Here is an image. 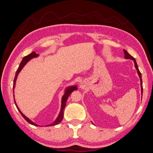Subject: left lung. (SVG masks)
I'll list each match as a JSON object with an SVG mask.
<instances>
[{
	"label": "left lung",
	"instance_id": "8db88e82",
	"mask_svg": "<svg viewBox=\"0 0 153 153\" xmlns=\"http://www.w3.org/2000/svg\"><path fill=\"white\" fill-rule=\"evenodd\" d=\"M123 52H124V53H125V59H132V60L134 61V66H135L137 70V73H138L139 74V76L140 77V86H141V94L143 95V82H142V77H141V74H140V71L139 70V68H138V65H137V64L136 62V60L135 59H134L133 56H131L129 53H128L126 50H123Z\"/></svg>",
	"mask_w": 153,
	"mask_h": 153
}]
</instances>
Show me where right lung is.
Wrapping results in <instances>:
<instances>
[{"label":"right lung","mask_w":153,"mask_h":153,"mask_svg":"<svg viewBox=\"0 0 153 153\" xmlns=\"http://www.w3.org/2000/svg\"><path fill=\"white\" fill-rule=\"evenodd\" d=\"M39 55L37 54L35 52H32L31 53H30L29 55L26 56L25 57H24L22 62H21L20 64L19 65V68H18V70H16V75H15V77L14 79V82H13V91H14V89L15 88V84H16V79H17V76L18 75H19V74L20 73V71H21V70L23 68V67L25 66V65H26V64L27 62H28L30 59H31L32 58H36V57H38ZM74 90H77V87L75 85V86H71V87H69V88H68L66 89V90H65V94L64 95V96L62 97V107H61V111H60V113H59V114L58 115V117H57V119H56V121L53 123L52 124H50V125H47V126H53V125H58V123H59L62 121V120L63 119V117H64V109L65 108V105H66V101H67V100L68 99V97L70 96V94L72 93V91H74ZM14 93V92H13ZM14 96V95H13ZM14 103H15V105H16V106L17 107L18 110L19 111V112L20 113V114L22 115V116L24 118H25V120L28 122L30 124H31L32 125H34V126H38L37 124L34 123V122H32L31 120H30V119L26 117L23 114V113L20 111V110L19 109V107H18L16 103V101H15V100L14 99Z\"/></svg>","instance_id":"1"}]
</instances>
